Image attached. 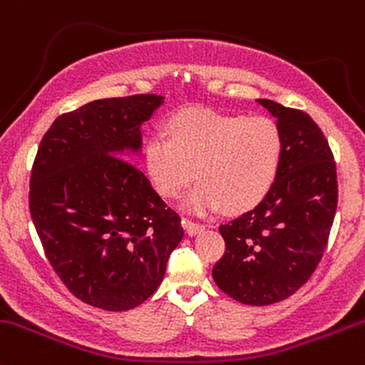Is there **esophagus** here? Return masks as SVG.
I'll return each mask as SVG.
<instances>
[{"label":"esophagus","mask_w":365,"mask_h":365,"mask_svg":"<svg viewBox=\"0 0 365 365\" xmlns=\"http://www.w3.org/2000/svg\"><path fill=\"white\" fill-rule=\"evenodd\" d=\"M182 225H184V228H186V232L190 235H195V234H198V232L205 230V225L204 223H198V221L190 220V217H184Z\"/></svg>","instance_id":"34e87169"}]
</instances>
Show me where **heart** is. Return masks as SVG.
Instances as JSON below:
<instances>
[{
  "label": "heart",
  "instance_id": "obj_1",
  "mask_svg": "<svg viewBox=\"0 0 365 365\" xmlns=\"http://www.w3.org/2000/svg\"><path fill=\"white\" fill-rule=\"evenodd\" d=\"M168 138L155 133L144 163L156 191L175 198L202 179L187 197L195 210L253 207L265 197L284 155L283 131L269 118L193 108L168 121Z\"/></svg>",
  "mask_w": 365,
  "mask_h": 365
}]
</instances>
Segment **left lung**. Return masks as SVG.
<instances>
[{"instance_id": "obj_1", "label": "left lung", "mask_w": 365, "mask_h": 365, "mask_svg": "<svg viewBox=\"0 0 365 365\" xmlns=\"http://www.w3.org/2000/svg\"><path fill=\"white\" fill-rule=\"evenodd\" d=\"M283 131L284 155L264 200L221 225L225 255L212 267L220 290L247 306L294 295L320 264L337 209L336 161L309 114L258 100Z\"/></svg>"}]
</instances>
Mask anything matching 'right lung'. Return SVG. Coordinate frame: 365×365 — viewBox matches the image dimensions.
<instances>
[{
    "mask_svg": "<svg viewBox=\"0 0 365 365\" xmlns=\"http://www.w3.org/2000/svg\"><path fill=\"white\" fill-rule=\"evenodd\" d=\"M161 103L158 95L89 101L52 123L35 156L29 212L45 257L93 307L140 306L184 235L179 214L121 158L140 149L142 123Z\"/></svg>",
    "mask_w": 365,
    "mask_h": 365,
    "instance_id": "add662e5",
    "label": "right lung"
}]
</instances>
